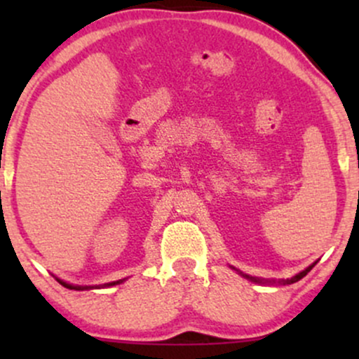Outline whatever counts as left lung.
Masks as SVG:
<instances>
[{
  "instance_id": "8db88e82",
  "label": "left lung",
  "mask_w": 359,
  "mask_h": 359,
  "mask_svg": "<svg viewBox=\"0 0 359 359\" xmlns=\"http://www.w3.org/2000/svg\"><path fill=\"white\" fill-rule=\"evenodd\" d=\"M317 262H314L312 263V265H309L306 270H302V271H299V273H295L294 277L292 278H287V280H269V278H258V277H250V275H246V273H243V271H240V270H236L234 269V266H231L233 270H236L238 273L241 275V277H245V278H248V280H251V282H255V283H262V285H290V283H295V282H299L300 278H304L306 277V275L309 273V271L312 270V266L316 265Z\"/></svg>"
}]
</instances>
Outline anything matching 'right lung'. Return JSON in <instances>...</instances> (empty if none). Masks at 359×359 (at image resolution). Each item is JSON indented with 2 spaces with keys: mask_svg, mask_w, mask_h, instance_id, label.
<instances>
[{
  "mask_svg": "<svg viewBox=\"0 0 359 359\" xmlns=\"http://www.w3.org/2000/svg\"><path fill=\"white\" fill-rule=\"evenodd\" d=\"M125 280L126 278H121V280H116V282L102 283V285H74V283H67V282H64V280H60V278H57V282H59L60 285H64L65 288H71V290H93V288H106V287L119 285V283H123V282H125Z\"/></svg>",
  "mask_w": 359,
  "mask_h": 359,
  "instance_id": "right-lung-1",
  "label": "right lung"
}]
</instances>
